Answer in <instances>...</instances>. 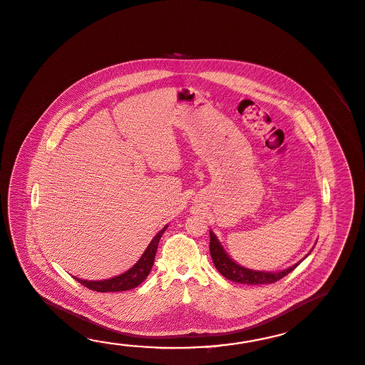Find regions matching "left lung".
<instances>
[{
	"instance_id": "1",
	"label": "left lung",
	"mask_w": 365,
	"mask_h": 365,
	"mask_svg": "<svg viewBox=\"0 0 365 365\" xmlns=\"http://www.w3.org/2000/svg\"><path fill=\"white\" fill-rule=\"evenodd\" d=\"M210 235H211L210 252H211L212 260H213L215 267L217 268V271L224 277H227V279L235 282V283L240 284L257 285V284L275 283V282L280 280L284 276L288 275L289 272H292L314 249L313 247L297 263H294V264H292L291 267L285 268V269H282V271H275V272H272V271H257V269H250V268L243 267L241 264H238L235 260L232 259L227 255V252L222 247L219 238L216 237V235L212 230H210Z\"/></svg>"
}]
</instances>
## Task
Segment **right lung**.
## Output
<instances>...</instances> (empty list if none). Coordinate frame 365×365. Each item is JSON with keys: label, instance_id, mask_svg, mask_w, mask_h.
<instances>
[{"label": "right lung", "instance_id": "obj_1", "mask_svg": "<svg viewBox=\"0 0 365 365\" xmlns=\"http://www.w3.org/2000/svg\"><path fill=\"white\" fill-rule=\"evenodd\" d=\"M168 227L169 225H165L157 235H154L153 240L148 245L144 254L128 271L123 272L120 275L115 276V277L105 279V280H83V279H78L73 276L74 279L91 291L123 292L136 288L138 285L145 280L146 276L149 275L150 269L153 267L154 257H155L158 243L163 237V232L168 229Z\"/></svg>", "mask_w": 365, "mask_h": 365}]
</instances>
